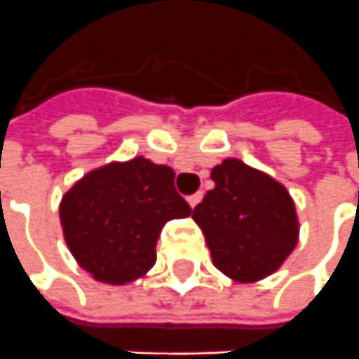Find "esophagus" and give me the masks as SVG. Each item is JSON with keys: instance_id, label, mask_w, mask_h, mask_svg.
I'll return each instance as SVG.
<instances>
[{"instance_id": "esophagus-1", "label": "esophagus", "mask_w": 359, "mask_h": 359, "mask_svg": "<svg viewBox=\"0 0 359 359\" xmlns=\"http://www.w3.org/2000/svg\"><path fill=\"white\" fill-rule=\"evenodd\" d=\"M201 199H203V194H201V191H197V194L189 195V197H187V203L191 205V207H195V205L201 203Z\"/></svg>"}]
</instances>
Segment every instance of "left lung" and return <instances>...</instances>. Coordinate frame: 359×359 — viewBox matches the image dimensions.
<instances>
[{"label": "left lung", "instance_id": "1", "mask_svg": "<svg viewBox=\"0 0 359 359\" xmlns=\"http://www.w3.org/2000/svg\"><path fill=\"white\" fill-rule=\"evenodd\" d=\"M215 187L194 209L215 268L241 283L268 278L297 246L295 203L283 185L236 158L211 172Z\"/></svg>", "mask_w": 359, "mask_h": 359}]
</instances>
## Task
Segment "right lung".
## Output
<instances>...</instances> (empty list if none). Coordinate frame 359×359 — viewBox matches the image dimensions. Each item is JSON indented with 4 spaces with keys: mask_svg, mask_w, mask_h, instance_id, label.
<instances>
[{
    "mask_svg": "<svg viewBox=\"0 0 359 359\" xmlns=\"http://www.w3.org/2000/svg\"><path fill=\"white\" fill-rule=\"evenodd\" d=\"M174 170L142 156L91 170L60 201L64 241L93 279L125 285L156 264V242L191 207L174 187Z\"/></svg>",
    "mask_w": 359,
    "mask_h": 359,
    "instance_id": "right-lung-1",
    "label": "right lung"
}]
</instances>
